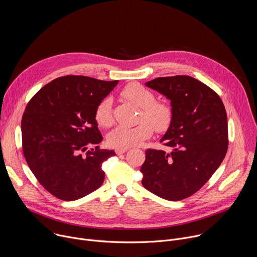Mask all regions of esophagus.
<instances>
[{
  "instance_id": "obj_1",
  "label": "esophagus",
  "mask_w": 257,
  "mask_h": 257,
  "mask_svg": "<svg viewBox=\"0 0 257 257\" xmlns=\"http://www.w3.org/2000/svg\"><path fill=\"white\" fill-rule=\"evenodd\" d=\"M127 151H128V149H117V150H116V154H117L118 156H120V155L125 154Z\"/></svg>"
}]
</instances>
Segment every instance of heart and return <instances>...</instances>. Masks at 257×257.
Masks as SVG:
<instances>
[{
    "mask_svg": "<svg viewBox=\"0 0 257 257\" xmlns=\"http://www.w3.org/2000/svg\"><path fill=\"white\" fill-rule=\"evenodd\" d=\"M121 96L128 99L138 107H141L139 124L135 126L120 125L116 127L107 137L109 145L116 149H129L141 143L153 135L154 129L157 132L168 130L173 121L172 105L164 100H156L155 93L148 87L137 82L125 85ZM94 118L97 124L107 128L114 123L112 99L105 97L96 105Z\"/></svg>",
    "mask_w": 257,
    "mask_h": 257,
    "instance_id": "1",
    "label": "heart"
}]
</instances>
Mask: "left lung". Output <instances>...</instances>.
Listing matches in <instances>:
<instances>
[{
  "instance_id": "left-lung-1",
  "label": "left lung",
  "mask_w": 257,
  "mask_h": 257,
  "mask_svg": "<svg viewBox=\"0 0 257 257\" xmlns=\"http://www.w3.org/2000/svg\"><path fill=\"white\" fill-rule=\"evenodd\" d=\"M171 100L173 121L161 143L169 151L148 150L142 185L172 201L197 192L222 164L229 145L225 105L204 83L186 75L145 83Z\"/></svg>"
}]
</instances>
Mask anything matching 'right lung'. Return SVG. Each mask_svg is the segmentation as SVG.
Segmentation results:
<instances>
[{
    "label": "right lung",
    "mask_w": 257,
    "mask_h": 257,
    "mask_svg": "<svg viewBox=\"0 0 257 257\" xmlns=\"http://www.w3.org/2000/svg\"><path fill=\"white\" fill-rule=\"evenodd\" d=\"M87 76L57 78L36 92L21 121L22 150L31 172L55 197L79 199L102 184L101 165L113 151H86L102 136L94 112L98 102L118 84Z\"/></svg>",
    "instance_id": "1"
}]
</instances>
